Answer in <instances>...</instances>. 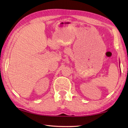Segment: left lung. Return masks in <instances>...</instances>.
Wrapping results in <instances>:
<instances>
[{"label":"left lung","mask_w":128,"mask_h":128,"mask_svg":"<svg viewBox=\"0 0 128 128\" xmlns=\"http://www.w3.org/2000/svg\"><path fill=\"white\" fill-rule=\"evenodd\" d=\"M119 65H120V62H119Z\"/></svg>","instance_id":"obj_1"}]
</instances>
